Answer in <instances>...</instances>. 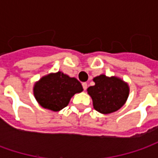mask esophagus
<instances>
[{"label": "esophagus", "mask_w": 158, "mask_h": 158, "mask_svg": "<svg viewBox=\"0 0 158 158\" xmlns=\"http://www.w3.org/2000/svg\"><path fill=\"white\" fill-rule=\"evenodd\" d=\"M82 86H83V89H85V90H86V89H87V83H83L82 84Z\"/></svg>", "instance_id": "34e87169"}]
</instances>
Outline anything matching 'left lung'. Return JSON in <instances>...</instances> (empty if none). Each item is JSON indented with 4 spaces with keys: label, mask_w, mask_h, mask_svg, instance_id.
I'll return each mask as SVG.
<instances>
[{
    "label": "left lung",
    "mask_w": 158,
    "mask_h": 158,
    "mask_svg": "<svg viewBox=\"0 0 158 158\" xmlns=\"http://www.w3.org/2000/svg\"><path fill=\"white\" fill-rule=\"evenodd\" d=\"M96 85L87 89L91 96L94 108L103 114H108L120 109L129 96L128 85L116 77L104 74L93 79Z\"/></svg>",
    "instance_id": "8db88e82"
}]
</instances>
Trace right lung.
<instances>
[{
  "mask_svg": "<svg viewBox=\"0 0 158 158\" xmlns=\"http://www.w3.org/2000/svg\"><path fill=\"white\" fill-rule=\"evenodd\" d=\"M82 90L79 80L57 72L40 79L35 85L34 95L40 106L56 112L68 106L71 97Z\"/></svg>",
  "mask_w": 158,
  "mask_h": 158,
  "instance_id": "obj_1",
  "label": "right lung"
}]
</instances>
